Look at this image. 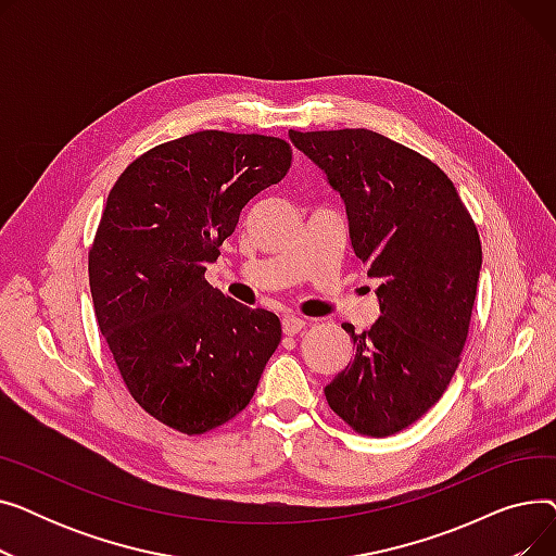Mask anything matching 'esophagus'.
Returning <instances> with one entry per match:
<instances>
[{
  "label": "esophagus",
  "instance_id": "1",
  "mask_svg": "<svg viewBox=\"0 0 556 556\" xmlns=\"http://www.w3.org/2000/svg\"><path fill=\"white\" fill-rule=\"evenodd\" d=\"M304 327H306V323H304L302 317H298V315H283V317H281V329H283L286 336H295V333H300Z\"/></svg>",
  "mask_w": 556,
  "mask_h": 556
}]
</instances>
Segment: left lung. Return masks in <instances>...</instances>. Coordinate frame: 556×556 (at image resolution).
Masks as SVG:
<instances>
[{"instance_id":"1","label":"left lung","mask_w":556,"mask_h":556,"mask_svg":"<svg viewBox=\"0 0 556 556\" xmlns=\"http://www.w3.org/2000/svg\"><path fill=\"white\" fill-rule=\"evenodd\" d=\"M340 193L349 239L367 266L381 317L356 333L354 358L325 388L356 432L394 434L440 401L469 336L482 268L476 223L448 175L365 128L288 132Z\"/></svg>"}]
</instances>
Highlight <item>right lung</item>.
Listing matches in <instances>:
<instances>
[{"label":"right lung","mask_w":556,"mask_h":556,"mask_svg":"<svg viewBox=\"0 0 556 556\" xmlns=\"http://www.w3.org/2000/svg\"><path fill=\"white\" fill-rule=\"evenodd\" d=\"M290 160L279 137L202 130L137 157L108 195L90 250L97 323L132 399L173 430L245 410L281 340L275 313L225 298L204 270Z\"/></svg>","instance_id":"add662e5"}]
</instances>
